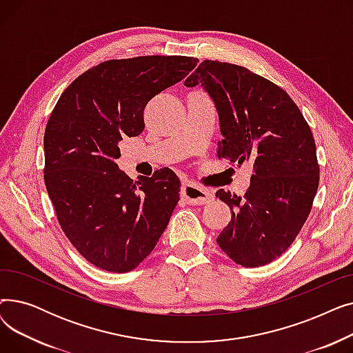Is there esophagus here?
<instances>
[{"label":"esophagus","instance_id":"esophagus-1","mask_svg":"<svg viewBox=\"0 0 353 353\" xmlns=\"http://www.w3.org/2000/svg\"><path fill=\"white\" fill-rule=\"evenodd\" d=\"M181 194L190 203V205H206V203L212 200V193L199 186H194V184H190V183L183 184Z\"/></svg>","mask_w":353,"mask_h":353}]
</instances>
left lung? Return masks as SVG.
I'll return each instance as SVG.
<instances>
[{
    "mask_svg": "<svg viewBox=\"0 0 353 353\" xmlns=\"http://www.w3.org/2000/svg\"><path fill=\"white\" fill-rule=\"evenodd\" d=\"M208 91L219 114L217 156L253 174L245 196L220 189L232 210L217 245L233 262L257 268L279 257L301 232L319 186L316 145L288 92L236 64L205 60L184 81Z\"/></svg>",
    "mask_w": 353,
    "mask_h": 353,
    "instance_id": "left-lung-1",
    "label": "left lung"
}]
</instances>
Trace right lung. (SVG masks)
I'll use <instances>...</instances> for the list:
<instances>
[{"label":"right lung","instance_id":"right-lung-1","mask_svg":"<svg viewBox=\"0 0 353 353\" xmlns=\"http://www.w3.org/2000/svg\"><path fill=\"white\" fill-rule=\"evenodd\" d=\"M199 60L145 55L83 72L55 104L44 134V181L71 245L103 270L125 273L156 248L180 199L170 169L134 181L119 169V143L144 130L143 111Z\"/></svg>","mask_w":353,"mask_h":353}]
</instances>
